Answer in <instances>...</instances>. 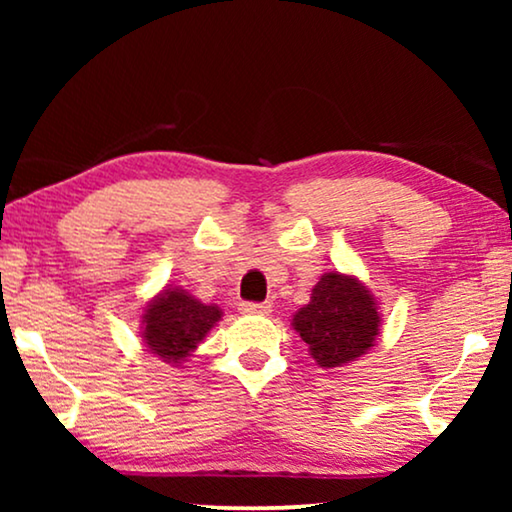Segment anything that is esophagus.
<instances>
[{"label": "esophagus", "mask_w": 512, "mask_h": 512, "mask_svg": "<svg viewBox=\"0 0 512 512\" xmlns=\"http://www.w3.org/2000/svg\"><path fill=\"white\" fill-rule=\"evenodd\" d=\"M270 310H272L270 303H251V300L240 303L242 314H258V317H265V314H270Z\"/></svg>", "instance_id": "34e87169"}]
</instances>
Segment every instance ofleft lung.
Listing matches in <instances>:
<instances>
[{
    "instance_id": "1",
    "label": "left lung",
    "mask_w": 512,
    "mask_h": 512,
    "mask_svg": "<svg viewBox=\"0 0 512 512\" xmlns=\"http://www.w3.org/2000/svg\"><path fill=\"white\" fill-rule=\"evenodd\" d=\"M293 328L321 368H338L373 347L380 314L366 286L340 272H326L312 289L310 303L293 317Z\"/></svg>"
}]
</instances>
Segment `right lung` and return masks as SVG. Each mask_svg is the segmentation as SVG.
Returning <instances> with one entry per match:
<instances>
[{
    "mask_svg": "<svg viewBox=\"0 0 512 512\" xmlns=\"http://www.w3.org/2000/svg\"><path fill=\"white\" fill-rule=\"evenodd\" d=\"M144 342L151 354L181 363L221 319L216 305H202L181 289H165L146 305Z\"/></svg>",
    "mask_w": 512,
    "mask_h": 512,
    "instance_id": "right-lung-1",
    "label": "right lung"
}]
</instances>
